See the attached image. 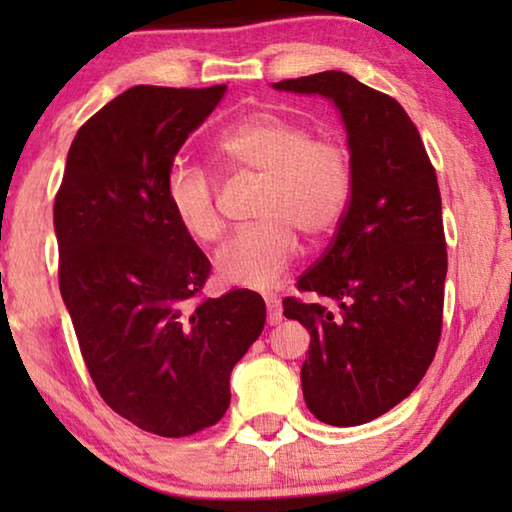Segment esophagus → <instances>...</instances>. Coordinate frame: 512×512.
<instances>
[{
  "mask_svg": "<svg viewBox=\"0 0 512 512\" xmlns=\"http://www.w3.org/2000/svg\"><path fill=\"white\" fill-rule=\"evenodd\" d=\"M265 305H268V324L277 326L282 321V303H279L277 296H265Z\"/></svg>",
  "mask_w": 512,
  "mask_h": 512,
  "instance_id": "34e87169",
  "label": "esophagus"
}]
</instances>
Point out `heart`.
<instances>
[{"instance_id": "heart-1", "label": "heart", "mask_w": 512, "mask_h": 512, "mask_svg": "<svg viewBox=\"0 0 512 512\" xmlns=\"http://www.w3.org/2000/svg\"><path fill=\"white\" fill-rule=\"evenodd\" d=\"M216 158L240 172H258L265 186L254 226H244L216 251L221 282L249 289L275 286L298 256V233L324 240L340 226L352 198V160L333 137H314L310 125L256 111L216 137ZM165 198L188 235L212 242L223 233L219 181L207 167L174 163Z\"/></svg>"}]
</instances>
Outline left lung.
I'll return each mask as SVG.
<instances>
[{
  "instance_id": "8db88e82",
  "label": "left lung",
  "mask_w": 512,
  "mask_h": 512,
  "mask_svg": "<svg viewBox=\"0 0 512 512\" xmlns=\"http://www.w3.org/2000/svg\"><path fill=\"white\" fill-rule=\"evenodd\" d=\"M324 95L340 109L352 198L324 256L303 272L284 317L310 331L300 368L319 422L356 426L408 398L436 356L447 249L436 170L394 97L345 72L275 83Z\"/></svg>"
}]
</instances>
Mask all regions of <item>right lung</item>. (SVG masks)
<instances>
[{"instance_id":"add662e5","label":"right lung","mask_w":512,"mask_h":512,"mask_svg":"<svg viewBox=\"0 0 512 512\" xmlns=\"http://www.w3.org/2000/svg\"><path fill=\"white\" fill-rule=\"evenodd\" d=\"M226 86L125 90L88 118L53 205L60 293L104 403L139 429L184 438L230 405V373L265 326L235 289L200 298L207 256L165 198L174 156Z\"/></svg>"}]
</instances>
